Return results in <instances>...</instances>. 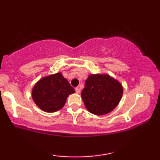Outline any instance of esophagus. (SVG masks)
<instances>
[{"label":"esophagus","instance_id":"esophagus-1","mask_svg":"<svg viewBox=\"0 0 160 160\" xmlns=\"http://www.w3.org/2000/svg\"><path fill=\"white\" fill-rule=\"evenodd\" d=\"M75 91H76V93H80V89H79V87H76L75 88Z\"/></svg>","mask_w":160,"mask_h":160}]
</instances>
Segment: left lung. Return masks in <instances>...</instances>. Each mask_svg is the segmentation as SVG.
I'll return each instance as SVG.
<instances>
[{
    "label": "left lung",
    "instance_id": "1",
    "mask_svg": "<svg viewBox=\"0 0 160 160\" xmlns=\"http://www.w3.org/2000/svg\"><path fill=\"white\" fill-rule=\"evenodd\" d=\"M122 85L107 74H92L82 92L84 106L89 112L100 116L110 113L121 100Z\"/></svg>",
    "mask_w": 160,
    "mask_h": 160
}]
</instances>
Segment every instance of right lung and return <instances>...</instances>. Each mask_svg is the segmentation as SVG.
I'll use <instances>...</instances> for the list:
<instances>
[{"label":"right lung","mask_w":160,"mask_h":160,"mask_svg":"<svg viewBox=\"0 0 160 160\" xmlns=\"http://www.w3.org/2000/svg\"><path fill=\"white\" fill-rule=\"evenodd\" d=\"M75 92L62 73L43 77L35 84L32 98L37 106L45 112H55L64 106L69 95Z\"/></svg>","instance_id":"1"}]
</instances>
